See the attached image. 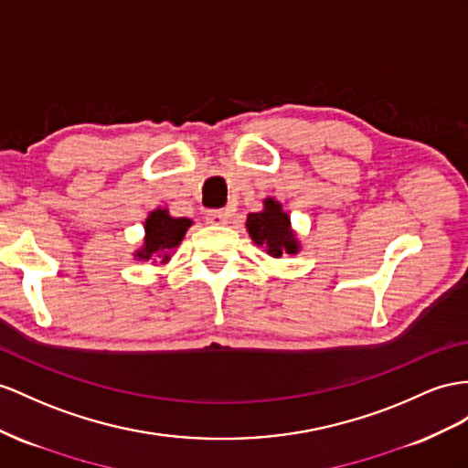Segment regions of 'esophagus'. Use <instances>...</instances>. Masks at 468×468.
Here are the masks:
<instances>
[{
  "label": "esophagus",
  "mask_w": 468,
  "mask_h": 468,
  "mask_svg": "<svg viewBox=\"0 0 468 468\" xmlns=\"http://www.w3.org/2000/svg\"><path fill=\"white\" fill-rule=\"evenodd\" d=\"M227 219H229V215H227V213L221 211V209L207 211V215H206V221L211 223V225H225Z\"/></svg>",
  "instance_id": "esophagus-1"
}]
</instances>
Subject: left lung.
<instances>
[{
	"label": "left lung",
	"instance_id": "left-lung-1",
	"mask_svg": "<svg viewBox=\"0 0 468 468\" xmlns=\"http://www.w3.org/2000/svg\"><path fill=\"white\" fill-rule=\"evenodd\" d=\"M245 229L253 239V243L274 259H281L282 255H298V250H301V241L292 229L291 215L274 197L262 201L261 211L247 215Z\"/></svg>",
	"mask_w": 468,
	"mask_h": 468
}]
</instances>
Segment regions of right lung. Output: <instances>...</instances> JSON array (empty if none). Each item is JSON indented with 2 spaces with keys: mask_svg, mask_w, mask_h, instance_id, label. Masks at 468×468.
<instances>
[{
  "mask_svg": "<svg viewBox=\"0 0 468 468\" xmlns=\"http://www.w3.org/2000/svg\"><path fill=\"white\" fill-rule=\"evenodd\" d=\"M194 221L187 218H172L165 207H155L144 221V241L136 249L134 261H152L165 265L182 243Z\"/></svg>",
  "mask_w": 468,
  "mask_h": 468,
  "instance_id": "right-lung-1",
  "label": "right lung"
}]
</instances>
